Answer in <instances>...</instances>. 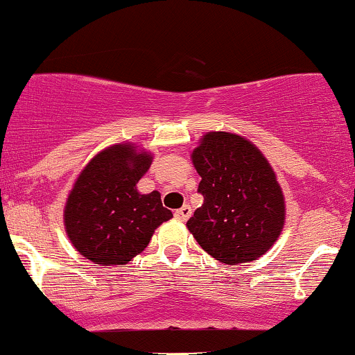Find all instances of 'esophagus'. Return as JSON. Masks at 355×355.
<instances>
[{
	"mask_svg": "<svg viewBox=\"0 0 355 355\" xmlns=\"http://www.w3.org/2000/svg\"><path fill=\"white\" fill-rule=\"evenodd\" d=\"M191 213H193V211H191L189 206L184 205V206H182V208L176 209L174 216H176V220H179V221H186L191 216Z\"/></svg>",
	"mask_w": 355,
	"mask_h": 355,
	"instance_id": "1",
	"label": "esophagus"
}]
</instances>
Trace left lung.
<instances>
[{"label":"left lung","mask_w":355,"mask_h":355,"mask_svg":"<svg viewBox=\"0 0 355 355\" xmlns=\"http://www.w3.org/2000/svg\"><path fill=\"white\" fill-rule=\"evenodd\" d=\"M191 159L205 201L186 226L199 246L226 265L268 252L284 230L285 199L260 149L238 134L208 132Z\"/></svg>","instance_id":"left-lung-1"}]
</instances>
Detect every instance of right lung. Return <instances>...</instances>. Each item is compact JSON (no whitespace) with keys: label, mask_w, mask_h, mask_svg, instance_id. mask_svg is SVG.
<instances>
[{"label":"right lung","mask_w":355,"mask_h":355,"mask_svg":"<svg viewBox=\"0 0 355 355\" xmlns=\"http://www.w3.org/2000/svg\"><path fill=\"white\" fill-rule=\"evenodd\" d=\"M153 162L134 144L103 149L78 174L63 223L71 245L95 265H125L144 252L154 231L171 220L161 194H141L137 182Z\"/></svg>","instance_id":"add662e5"}]
</instances>
